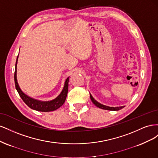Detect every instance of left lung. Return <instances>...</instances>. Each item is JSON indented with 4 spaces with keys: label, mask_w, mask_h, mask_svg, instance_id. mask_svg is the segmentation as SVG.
Returning a JSON list of instances; mask_svg holds the SVG:
<instances>
[{
    "label": "left lung",
    "mask_w": 158,
    "mask_h": 158,
    "mask_svg": "<svg viewBox=\"0 0 158 158\" xmlns=\"http://www.w3.org/2000/svg\"><path fill=\"white\" fill-rule=\"evenodd\" d=\"M89 95H90V99H91V100H92V102H93V103L95 105V106H96L99 108L106 109V110H110V111H118V110H120V109H123V107H125V106L117 107H111L103 106V105L98 103L97 101H95V100L94 99V98L92 96V95H91L90 94H89Z\"/></svg>",
    "instance_id": "left-lung-1"
}]
</instances>
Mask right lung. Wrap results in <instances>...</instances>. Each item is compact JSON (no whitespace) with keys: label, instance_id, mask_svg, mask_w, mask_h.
I'll return each instance as SVG.
<instances>
[{"label":"right lung","instance_id":"right-lung-1","mask_svg":"<svg viewBox=\"0 0 158 158\" xmlns=\"http://www.w3.org/2000/svg\"><path fill=\"white\" fill-rule=\"evenodd\" d=\"M18 56L16 59L15 72H14V82H15L16 89H17L19 95H20V96L23 101V102H24L27 106L29 107H30L31 109L36 110V111H42V112H48V111H55V110L57 109L60 106H63V103L65 102L66 95H67V93H68L69 78H68L66 80L65 83H64V86L63 88V91H62L59 96L56 98L55 99L49 102H40V101H38V100L32 99L30 97L27 96L26 94H23L18 85L17 79H16V72H17L16 66L18 63Z\"/></svg>","mask_w":158,"mask_h":158}]
</instances>
